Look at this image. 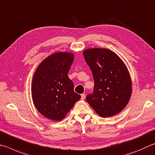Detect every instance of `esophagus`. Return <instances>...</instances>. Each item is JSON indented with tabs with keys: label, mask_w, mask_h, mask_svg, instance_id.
<instances>
[{
	"label": "esophagus",
	"mask_w": 155,
	"mask_h": 155,
	"mask_svg": "<svg viewBox=\"0 0 155 155\" xmlns=\"http://www.w3.org/2000/svg\"><path fill=\"white\" fill-rule=\"evenodd\" d=\"M85 94H81V100H85Z\"/></svg>",
	"instance_id": "obj_1"
}]
</instances>
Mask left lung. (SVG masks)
<instances>
[{
    "mask_svg": "<svg viewBox=\"0 0 155 155\" xmlns=\"http://www.w3.org/2000/svg\"><path fill=\"white\" fill-rule=\"evenodd\" d=\"M94 80V93L86 100L99 116L119 114L127 104L132 92L130 74L123 61L108 49L92 48L83 51Z\"/></svg>",
    "mask_w": 155,
    "mask_h": 155,
    "instance_id": "obj_1",
    "label": "left lung"
}]
</instances>
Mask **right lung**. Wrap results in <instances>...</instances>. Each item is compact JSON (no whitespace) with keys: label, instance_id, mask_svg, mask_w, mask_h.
Instances as JSON below:
<instances>
[{"label":"right lung","instance_id":"add662e5","mask_svg":"<svg viewBox=\"0 0 155 155\" xmlns=\"http://www.w3.org/2000/svg\"><path fill=\"white\" fill-rule=\"evenodd\" d=\"M74 58L72 53H53L41 61L34 74L31 88L34 105L50 120L64 119L81 97L74 91V84L68 77Z\"/></svg>","mask_w":155,"mask_h":155}]
</instances>
